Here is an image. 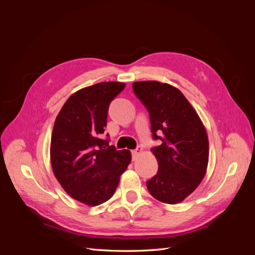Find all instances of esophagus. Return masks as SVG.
I'll return each instance as SVG.
<instances>
[{"mask_svg":"<svg viewBox=\"0 0 255 255\" xmlns=\"http://www.w3.org/2000/svg\"><path fill=\"white\" fill-rule=\"evenodd\" d=\"M141 151H142L141 146H137L135 150H132V158H133V160H135L138 157V155H139V154L141 153Z\"/></svg>","mask_w":255,"mask_h":255,"instance_id":"1","label":"esophagus"}]
</instances>
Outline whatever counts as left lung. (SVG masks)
I'll list each match as a JSON object with an SVG mask.
<instances>
[{
	"label": "left lung",
	"mask_w": 255,
	"mask_h": 255,
	"mask_svg": "<svg viewBox=\"0 0 255 255\" xmlns=\"http://www.w3.org/2000/svg\"><path fill=\"white\" fill-rule=\"evenodd\" d=\"M133 90L149 113L153 139L161 141L151 149L157 159L158 171L146 181V187L160 202H182L205 175L206 129L187 99L171 85L156 81L135 82ZM160 132L163 137L157 135Z\"/></svg>",
	"instance_id": "left-lung-1"
}]
</instances>
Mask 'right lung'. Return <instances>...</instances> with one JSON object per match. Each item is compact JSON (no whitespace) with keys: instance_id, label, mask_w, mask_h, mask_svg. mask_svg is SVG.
<instances>
[{"instance_id":"add662e5","label":"right lung","mask_w":255,"mask_h":255,"mask_svg":"<svg viewBox=\"0 0 255 255\" xmlns=\"http://www.w3.org/2000/svg\"><path fill=\"white\" fill-rule=\"evenodd\" d=\"M125 87V83L104 82L76 91L54 123L50 149L54 175L69 196L86 205L110 200L130 163L128 150L117 151L110 139L101 138L110 104Z\"/></svg>"}]
</instances>
